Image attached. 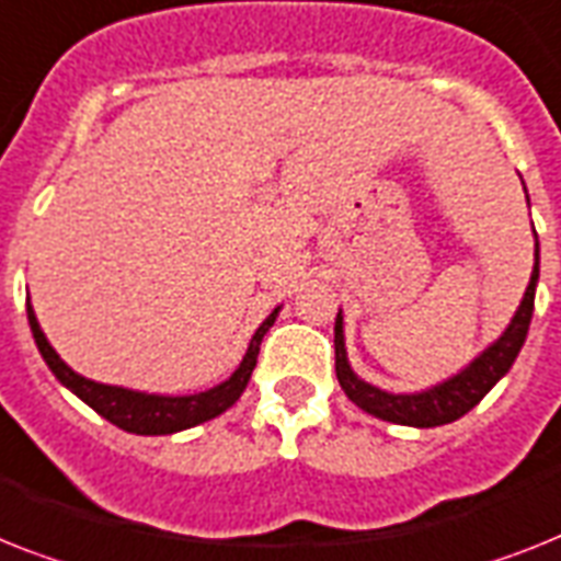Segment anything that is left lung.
Returning a JSON list of instances; mask_svg holds the SVG:
<instances>
[{
  "mask_svg": "<svg viewBox=\"0 0 561 561\" xmlns=\"http://www.w3.org/2000/svg\"><path fill=\"white\" fill-rule=\"evenodd\" d=\"M527 193V190H525ZM530 204V198H527ZM536 236V230H533ZM536 282H539V239L533 244V273L530 285H527L522 305L513 313L510 325L504 328V334L495 340L493 345H486L484 352L472 359L470 366L461 368L458 375L446 377L444 383L430 386L423 391H412V394H394V391H383L377 386L366 383L354 375L352 363H348V352H345V334H343V311L336 313L334 322V359H336V380L343 386L352 403H357L363 412L375 414L380 421L400 423V426H417V430H430V426H444L470 412L478 407L484 394L493 389L499 380L510 371V366L516 363L518 352L527 340V328L533 320V299H536Z\"/></svg>",
  "mask_w": 561,
  "mask_h": 561,
  "instance_id": "1",
  "label": "left lung"
}]
</instances>
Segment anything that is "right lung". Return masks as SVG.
I'll use <instances>...</instances> for the list:
<instances>
[{"mask_svg": "<svg viewBox=\"0 0 561 561\" xmlns=\"http://www.w3.org/2000/svg\"><path fill=\"white\" fill-rule=\"evenodd\" d=\"M25 308H28V325L36 348H39V354H43V359L48 363V368H51L59 383L75 391L77 398L89 403L98 414H103L108 423L121 426L123 432H135V435H172V432L213 421V417H218V414L233 407L236 400L241 398V391L248 389L250 375L256 368L259 345H262V340H265V334L271 331V325L282 311V308H273L271 317L256 328V334L250 336L248 352L241 357L239 368L227 377L225 383L198 391V394H178V398H172V394H147V391H131L123 389V386L94 383L89 377L77 375L75 368H68L62 357L51 348V343L45 340L43 328L36 322L34 308H31V299Z\"/></svg>", "mask_w": 561, "mask_h": 561, "instance_id": "1", "label": "right lung"}]
</instances>
